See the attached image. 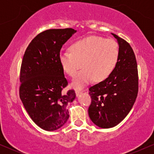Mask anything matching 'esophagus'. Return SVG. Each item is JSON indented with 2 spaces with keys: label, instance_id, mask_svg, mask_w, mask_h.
<instances>
[{
  "label": "esophagus",
  "instance_id": "34e87169",
  "mask_svg": "<svg viewBox=\"0 0 154 154\" xmlns=\"http://www.w3.org/2000/svg\"><path fill=\"white\" fill-rule=\"evenodd\" d=\"M82 93V91H80V90H75V93H76V95H77V97H78Z\"/></svg>",
  "mask_w": 154,
  "mask_h": 154
}]
</instances>
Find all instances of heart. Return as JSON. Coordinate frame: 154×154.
<instances>
[{
	"instance_id": "obj_1",
	"label": "heart",
	"mask_w": 154,
	"mask_h": 154,
	"mask_svg": "<svg viewBox=\"0 0 154 154\" xmlns=\"http://www.w3.org/2000/svg\"><path fill=\"white\" fill-rule=\"evenodd\" d=\"M119 48L115 40L98 36H90L73 43L70 51H61L59 62L67 75L74 77L72 82L75 88H82L95 79L97 82L105 80L115 68Z\"/></svg>"
}]
</instances>
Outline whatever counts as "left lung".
<instances>
[{"mask_svg": "<svg viewBox=\"0 0 154 154\" xmlns=\"http://www.w3.org/2000/svg\"><path fill=\"white\" fill-rule=\"evenodd\" d=\"M119 56L109 77L89 88L92 98L88 114L91 121L101 128H114L126 117L138 92L137 65L133 50L128 42L115 34Z\"/></svg>", "mask_w": 154, "mask_h": 154, "instance_id": "8db88e82", "label": "left lung"}]
</instances>
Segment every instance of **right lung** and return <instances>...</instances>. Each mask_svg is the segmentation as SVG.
I'll return each mask as SVG.
<instances>
[{"label": "right lung", "mask_w": 154, "mask_h": 154, "mask_svg": "<svg viewBox=\"0 0 154 154\" xmlns=\"http://www.w3.org/2000/svg\"><path fill=\"white\" fill-rule=\"evenodd\" d=\"M77 30L72 28L48 29L29 44L20 70L19 97L32 121L46 131L63 126L69 117L66 106L75 100L59 62L62 45Z\"/></svg>", "instance_id": "obj_1"}]
</instances>
